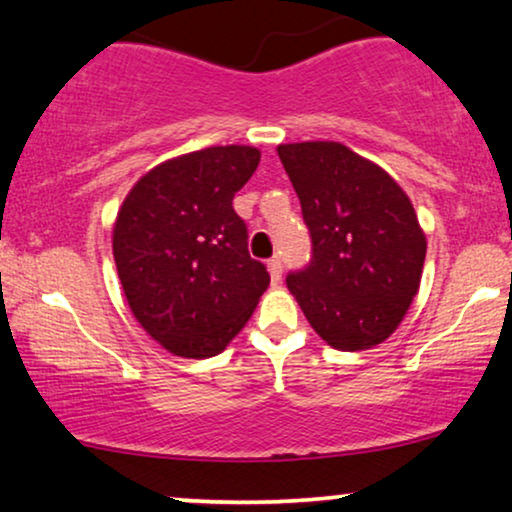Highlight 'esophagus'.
Instances as JSON below:
<instances>
[{"label": "esophagus", "instance_id": "1", "mask_svg": "<svg viewBox=\"0 0 512 512\" xmlns=\"http://www.w3.org/2000/svg\"><path fill=\"white\" fill-rule=\"evenodd\" d=\"M267 267H269L271 281H274V283L281 281V276H283V262H281V257H271V260L267 262Z\"/></svg>", "mask_w": 512, "mask_h": 512}]
</instances>
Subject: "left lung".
<instances>
[{
  "label": "left lung",
  "instance_id": "obj_1",
  "mask_svg": "<svg viewBox=\"0 0 512 512\" xmlns=\"http://www.w3.org/2000/svg\"><path fill=\"white\" fill-rule=\"evenodd\" d=\"M302 203L311 260L288 290L306 320L339 351L388 339L419 292L426 236L412 201L386 170L342 142L278 145Z\"/></svg>",
  "mask_w": 512,
  "mask_h": 512
}]
</instances>
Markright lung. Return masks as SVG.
<instances>
[{"instance_id":"1","label":"right lung","mask_w":512,"mask_h":512,"mask_svg":"<svg viewBox=\"0 0 512 512\" xmlns=\"http://www.w3.org/2000/svg\"><path fill=\"white\" fill-rule=\"evenodd\" d=\"M260 163V149L206 147L149 170L114 222V262L133 316L182 358L224 351L269 288L248 252L234 194Z\"/></svg>"}]
</instances>
